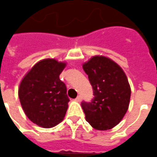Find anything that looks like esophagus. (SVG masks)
<instances>
[{
	"label": "esophagus",
	"instance_id": "34e87169",
	"mask_svg": "<svg viewBox=\"0 0 157 157\" xmlns=\"http://www.w3.org/2000/svg\"><path fill=\"white\" fill-rule=\"evenodd\" d=\"M75 100H76L77 102H80V100H81V96H80V95L77 96V97L75 99Z\"/></svg>",
	"mask_w": 157,
	"mask_h": 157
}]
</instances>
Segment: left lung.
<instances>
[{
	"label": "left lung",
	"mask_w": 157,
	"mask_h": 157,
	"mask_svg": "<svg viewBox=\"0 0 157 157\" xmlns=\"http://www.w3.org/2000/svg\"><path fill=\"white\" fill-rule=\"evenodd\" d=\"M93 88L91 103L83 102L87 122L95 129L107 130L118 125L129 105L131 89L123 69L111 58L95 55L83 64Z\"/></svg>",
	"instance_id": "1"
}]
</instances>
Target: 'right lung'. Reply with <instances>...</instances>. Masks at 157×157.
<instances>
[{"label": "right lung", "instance_id": "1", "mask_svg": "<svg viewBox=\"0 0 157 157\" xmlns=\"http://www.w3.org/2000/svg\"><path fill=\"white\" fill-rule=\"evenodd\" d=\"M66 62L41 60L22 79L18 90L20 104L31 122L52 128L64 119L68 109L67 89L59 76Z\"/></svg>", "mask_w": 157, "mask_h": 157}]
</instances>
